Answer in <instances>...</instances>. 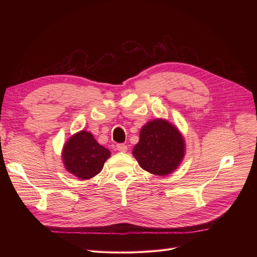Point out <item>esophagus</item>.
Here are the masks:
<instances>
[{
    "label": "esophagus",
    "instance_id": "esophagus-1",
    "mask_svg": "<svg viewBox=\"0 0 257 257\" xmlns=\"http://www.w3.org/2000/svg\"><path fill=\"white\" fill-rule=\"evenodd\" d=\"M115 149L120 152H125L127 150V146L124 144H118L115 146Z\"/></svg>",
    "mask_w": 257,
    "mask_h": 257
}]
</instances>
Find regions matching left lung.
Masks as SVG:
<instances>
[{
  "label": "left lung",
  "mask_w": 257,
  "mask_h": 257,
  "mask_svg": "<svg viewBox=\"0 0 257 257\" xmlns=\"http://www.w3.org/2000/svg\"><path fill=\"white\" fill-rule=\"evenodd\" d=\"M133 155L143 169L153 175H168L184 155V142L179 131L165 120L148 122L141 130Z\"/></svg>",
  "instance_id": "left-lung-1"
}]
</instances>
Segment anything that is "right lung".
<instances>
[{
  "mask_svg": "<svg viewBox=\"0 0 257 257\" xmlns=\"http://www.w3.org/2000/svg\"><path fill=\"white\" fill-rule=\"evenodd\" d=\"M110 151L98 145L89 132L81 131L68 139L62 159L69 173L80 179H90L103 169Z\"/></svg>",
  "mask_w": 257,
  "mask_h": 257,
  "instance_id": "obj_1",
  "label": "right lung"
}]
</instances>
